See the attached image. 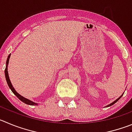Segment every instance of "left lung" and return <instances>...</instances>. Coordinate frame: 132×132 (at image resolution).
<instances>
[{
    "label": "left lung",
    "mask_w": 132,
    "mask_h": 132,
    "mask_svg": "<svg viewBox=\"0 0 132 132\" xmlns=\"http://www.w3.org/2000/svg\"><path fill=\"white\" fill-rule=\"evenodd\" d=\"M122 95H123V94H122V95H121V96H120V97H119V98H117V100H115V101H114V102H113V103H110V104H109V105H107V106H106V107H109V106H111V105H113V104H114V103H116V102H117V101H118V100H119V99H120V98H121V97H122Z\"/></svg>",
    "instance_id": "obj_1"
}]
</instances>
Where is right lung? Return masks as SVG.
I'll return each mask as SVG.
<instances>
[{
  "instance_id": "add662e5",
  "label": "right lung",
  "mask_w": 132,
  "mask_h": 132,
  "mask_svg": "<svg viewBox=\"0 0 132 132\" xmlns=\"http://www.w3.org/2000/svg\"><path fill=\"white\" fill-rule=\"evenodd\" d=\"M10 55H11V54H10L8 56V59H7V60H6V68H5V70H4L5 77H6V79L7 83H8L10 88L11 90L12 91V92H13V94H14L16 96L18 97V98H19L21 101H22V102H24V103H26V104H28V105H38V103H35V102H33L32 101L30 100H29V99H27L26 98H24V97L22 96L21 95H20L19 94H18V92H16L15 90L14 89V88H13V86H12V83H11V81H10V78H9V76H8V63H9V59H10Z\"/></svg>"
}]
</instances>
